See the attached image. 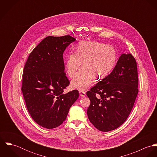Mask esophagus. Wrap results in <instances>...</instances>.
<instances>
[{"label":"esophagus","mask_w":157,"mask_h":157,"mask_svg":"<svg viewBox=\"0 0 157 157\" xmlns=\"http://www.w3.org/2000/svg\"><path fill=\"white\" fill-rule=\"evenodd\" d=\"M80 95L81 97H85L86 96V92L85 91H80Z\"/></svg>","instance_id":"obj_1"}]
</instances>
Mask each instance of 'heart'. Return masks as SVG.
<instances>
[{"mask_svg":"<svg viewBox=\"0 0 157 157\" xmlns=\"http://www.w3.org/2000/svg\"><path fill=\"white\" fill-rule=\"evenodd\" d=\"M117 52L111 45L97 42H83L78 45L76 52L67 55L65 69L67 75L73 77L83 62L82 69L72 80L71 86L84 90L90 86L93 76L102 79L114 67Z\"/></svg>","mask_w":157,"mask_h":157,"instance_id":"obj_1","label":"heart"}]
</instances>
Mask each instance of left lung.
I'll return each mask as SVG.
<instances>
[{"label": "left lung", "mask_w": 157, "mask_h": 157, "mask_svg": "<svg viewBox=\"0 0 157 157\" xmlns=\"http://www.w3.org/2000/svg\"><path fill=\"white\" fill-rule=\"evenodd\" d=\"M136 62L131 54H123L111 73L86 92L90 103V122L99 131L108 132L126 120L137 96Z\"/></svg>", "instance_id": "8db88e82"}]
</instances>
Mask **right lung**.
Returning a JSON list of instances; mask_svg holds the SVG:
<instances>
[{
    "label": "right lung",
    "instance_id": "obj_1",
    "mask_svg": "<svg viewBox=\"0 0 157 157\" xmlns=\"http://www.w3.org/2000/svg\"><path fill=\"white\" fill-rule=\"evenodd\" d=\"M75 40L69 35L46 37L30 53L24 67L21 90L27 109L46 129L60 126L79 96L77 90L64 92L69 80L63 54Z\"/></svg>",
    "mask_w": 157,
    "mask_h": 157
}]
</instances>
